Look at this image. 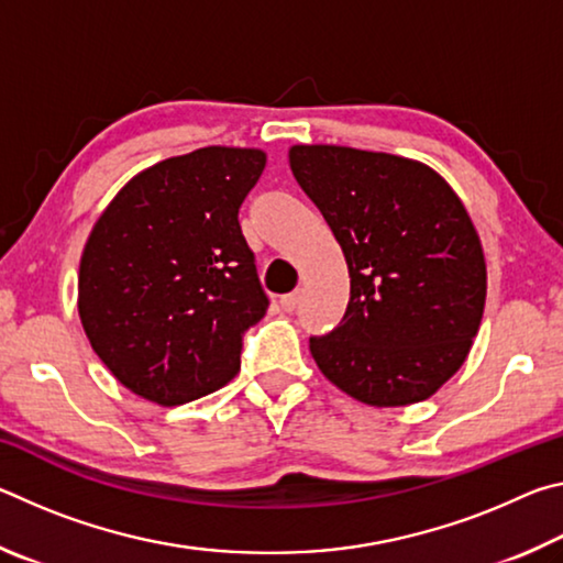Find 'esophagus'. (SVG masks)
I'll return each instance as SVG.
<instances>
[{
  "mask_svg": "<svg viewBox=\"0 0 563 563\" xmlns=\"http://www.w3.org/2000/svg\"><path fill=\"white\" fill-rule=\"evenodd\" d=\"M298 300H300V295H298V292H288V295H283V298H280V308H283L285 312H292L295 308H298Z\"/></svg>",
  "mask_w": 563,
  "mask_h": 563,
  "instance_id": "34e87169",
  "label": "esophagus"
}]
</instances>
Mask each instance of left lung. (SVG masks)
Returning <instances> with one entry per match:
<instances>
[{"mask_svg": "<svg viewBox=\"0 0 563 563\" xmlns=\"http://www.w3.org/2000/svg\"><path fill=\"white\" fill-rule=\"evenodd\" d=\"M288 161L350 273L342 322L310 338L320 373L369 407L432 397L464 365L487 300L460 196L432 166L383 151L295 144Z\"/></svg>", "mask_w": 563, "mask_h": 563, "instance_id": "8db88e82", "label": "left lung"}]
</instances>
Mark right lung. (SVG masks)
<instances>
[{"label": "right lung", "mask_w": 563, "mask_h": 563, "mask_svg": "<svg viewBox=\"0 0 563 563\" xmlns=\"http://www.w3.org/2000/svg\"><path fill=\"white\" fill-rule=\"evenodd\" d=\"M265 151L206 146L139 170L97 218L79 263V318L133 395L176 407L241 369L243 332L268 310L238 208Z\"/></svg>", "instance_id": "add662e5"}]
</instances>
